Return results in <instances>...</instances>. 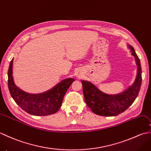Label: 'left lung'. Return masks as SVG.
I'll list each match as a JSON object with an SVG mask.
<instances>
[{"mask_svg":"<svg viewBox=\"0 0 151 151\" xmlns=\"http://www.w3.org/2000/svg\"><path fill=\"white\" fill-rule=\"evenodd\" d=\"M128 47L131 54L135 58L137 72L133 84L124 91L115 95H108L101 91L91 82L82 81L86 103L95 114L102 116H116L126 110L138 95L142 85V67L134 48L131 45Z\"/></svg>","mask_w":151,"mask_h":151,"instance_id":"obj_1","label":"left lung"}]
</instances>
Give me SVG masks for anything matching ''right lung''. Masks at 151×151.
Returning <instances> with one entry per match:
<instances>
[{
  "label": "right lung",
  "mask_w": 151,
  "mask_h": 151,
  "mask_svg": "<svg viewBox=\"0 0 151 151\" xmlns=\"http://www.w3.org/2000/svg\"><path fill=\"white\" fill-rule=\"evenodd\" d=\"M13 62L14 59L9 63L8 72V88L16 103L28 114L36 116H46L58 111L64 95L75 79H64L49 90L41 93H29L15 85L13 78Z\"/></svg>",
  "instance_id": "obj_1"
}]
</instances>
